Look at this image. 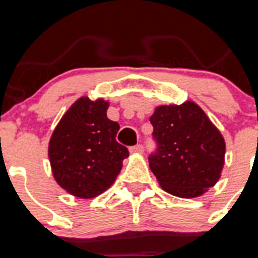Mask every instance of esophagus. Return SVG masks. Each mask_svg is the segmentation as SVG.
<instances>
[{"mask_svg": "<svg viewBox=\"0 0 258 258\" xmlns=\"http://www.w3.org/2000/svg\"><path fill=\"white\" fill-rule=\"evenodd\" d=\"M129 151H131L132 154H140V152H143V151H145V147H143L142 145L132 146L131 149H129Z\"/></svg>", "mask_w": 258, "mask_h": 258, "instance_id": "esophagus-1", "label": "esophagus"}]
</instances>
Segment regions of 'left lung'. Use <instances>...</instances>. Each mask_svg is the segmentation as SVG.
I'll return each instance as SVG.
<instances>
[{
	"mask_svg": "<svg viewBox=\"0 0 258 258\" xmlns=\"http://www.w3.org/2000/svg\"><path fill=\"white\" fill-rule=\"evenodd\" d=\"M150 122L156 143L150 168L166 192L197 198L214 186L223 166L225 141L198 104L159 106Z\"/></svg>",
	"mask_w": 258,
	"mask_h": 258,
	"instance_id": "1",
	"label": "left lung"
}]
</instances>
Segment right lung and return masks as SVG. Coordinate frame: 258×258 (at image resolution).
<instances>
[{
  "label": "right lung",
  "mask_w": 258,
  "mask_h": 258,
  "mask_svg": "<svg viewBox=\"0 0 258 258\" xmlns=\"http://www.w3.org/2000/svg\"><path fill=\"white\" fill-rule=\"evenodd\" d=\"M108 102L77 99L61 117L49 142L52 174L61 188L92 199L113 183L129 156L116 141L120 125L107 117Z\"/></svg>",
  "instance_id": "right-lung-1"
}]
</instances>
